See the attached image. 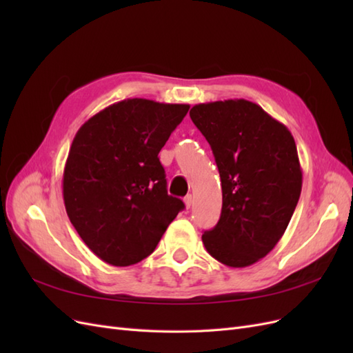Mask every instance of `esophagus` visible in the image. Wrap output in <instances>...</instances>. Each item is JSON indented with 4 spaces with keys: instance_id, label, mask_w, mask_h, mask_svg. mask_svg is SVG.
Segmentation results:
<instances>
[{
    "instance_id": "obj_1",
    "label": "esophagus",
    "mask_w": 353,
    "mask_h": 353,
    "mask_svg": "<svg viewBox=\"0 0 353 353\" xmlns=\"http://www.w3.org/2000/svg\"><path fill=\"white\" fill-rule=\"evenodd\" d=\"M184 203H185V208L190 209L191 205H193V196H191V194L185 196V197H184Z\"/></svg>"
}]
</instances>
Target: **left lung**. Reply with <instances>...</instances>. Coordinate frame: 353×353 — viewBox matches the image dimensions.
Returning a JSON list of instances; mask_svg holds the SVG:
<instances>
[{
	"instance_id": "1",
	"label": "left lung",
	"mask_w": 353,
	"mask_h": 353,
	"mask_svg": "<svg viewBox=\"0 0 353 353\" xmlns=\"http://www.w3.org/2000/svg\"><path fill=\"white\" fill-rule=\"evenodd\" d=\"M190 117L212 147L222 185L221 218L203 244L223 265L250 266L280 241L301 197L294 138L243 99L196 104Z\"/></svg>"
}]
</instances>
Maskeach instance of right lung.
Listing matches in <instances>:
<instances>
[{"instance_id": "1", "label": "right lung", "mask_w": 353, "mask_h": 353, "mask_svg": "<svg viewBox=\"0 0 353 353\" xmlns=\"http://www.w3.org/2000/svg\"><path fill=\"white\" fill-rule=\"evenodd\" d=\"M188 109L128 99L90 117L74 135L63 200L74 230L105 263L130 266L147 258L184 209L168 194L157 154Z\"/></svg>"}]
</instances>
